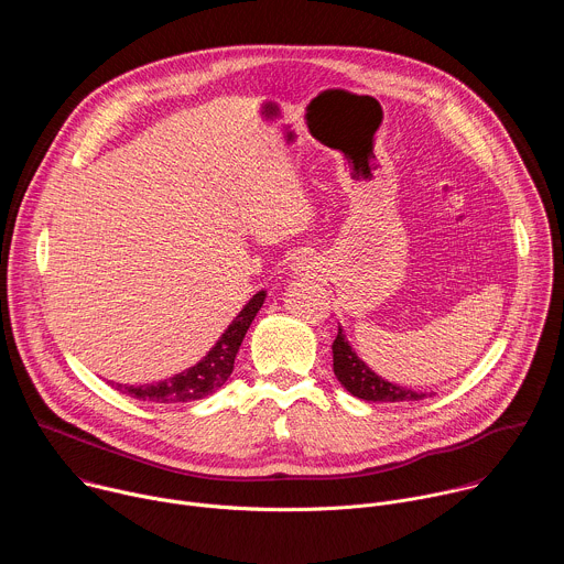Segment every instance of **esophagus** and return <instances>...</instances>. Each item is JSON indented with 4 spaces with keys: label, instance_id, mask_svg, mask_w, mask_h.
I'll use <instances>...</instances> for the list:
<instances>
[{
    "label": "esophagus",
    "instance_id": "1",
    "mask_svg": "<svg viewBox=\"0 0 564 564\" xmlns=\"http://www.w3.org/2000/svg\"><path fill=\"white\" fill-rule=\"evenodd\" d=\"M292 270H294V274H299V276H310V274L314 272V261L303 254V257H299V259L292 263Z\"/></svg>",
    "mask_w": 564,
    "mask_h": 564
}]
</instances>
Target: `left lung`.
<instances>
[{"instance_id":"8db88e82","label":"left lung","mask_w":564,"mask_h":564,"mask_svg":"<svg viewBox=\"0 0 564 564\" xmlns=\"http://www.w3.org/2000/svg\"><path fill=\"white\" fill-rule=\"evenodd\" d=\"M333 368L339 379V383L355 397L364 401H417L426 399L429 392H417L411 388H404L399 383H392L388 379H381L377 372H372L366 361L357 357L352 346L348 344L341 326L337 333V339L333 344Z\"/></svg>"}]
</instances>
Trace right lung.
<instances>
[{
	"label": "right lung",
	"mask_w": 564,
	"mask_h": 564,
	"mask_svg": "<svg viewBox=\"0 0 564 564\" xmlns=\"http://www.w3.org/2000/svg\"><path fill=\"white\" fill-rule=\"evenodd\" d=\"M268 292H257L240 310L227 330L218 337V341L209 348V352L192 368L163 379L155 383H142V386H129V383H113L116 390L122 394H129L140 401H153V404H183V401H196L212 392H216L231 375L236 352L246 339V333L250 330L257 312L261 310Z\"/></svg>",
	"instance_id": "obj_1"
}]
</instances>
